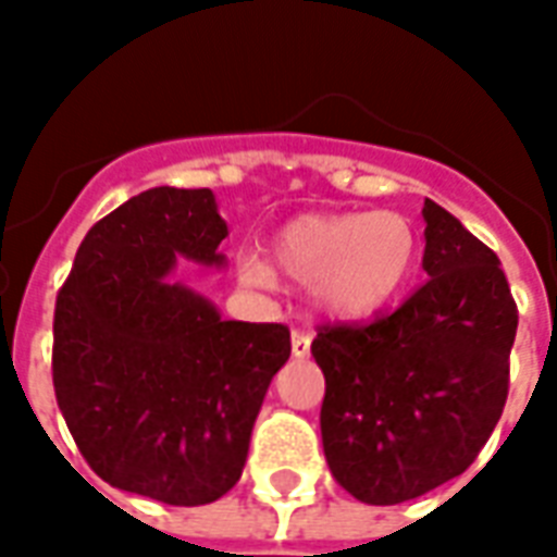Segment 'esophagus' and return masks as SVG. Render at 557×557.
I'll list each match as a JSON object with an SVG mask.
<instances>
[{
	"instance_id": "34e87169",
	"label": "esophagus",
	"mask_w": 557,
	"mask_h": 557,
	"mask_svg": "<svg viewBox=\"0 0 557 557\" xmlns=\"http://www.w3.org/2000/svg\"><path fill=\"white\" fill-rule=\"evenodd\" d=\"M309 352H312V335H309V332H300V330L292 332V356L309 358Z\"/></svg>"
}]
</instances>
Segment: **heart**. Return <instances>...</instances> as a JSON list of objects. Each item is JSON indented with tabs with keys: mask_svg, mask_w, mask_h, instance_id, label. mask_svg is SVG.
<instances>
[{
	"mask_svg": "<svg viewBox=\"0 0 557 557\" xmlns=\"http://www.w3.org/2000/svg\"><path fill=\"white\" fill-rule=\"evenodd\" d=\"M419 239L413 222L393 210L300 216L274 236V262L297 283H309L318 312L356 321L381 312L413 274ZM245 286L271 288L277 271L245 248L236 257Z\"/></svg>",
	"mask_w": 557,
	"mask_h": 557,
	"instance_id": "heart-1",
	"label": "heart"
}]
</instances>
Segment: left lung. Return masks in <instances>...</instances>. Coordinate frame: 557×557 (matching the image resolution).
I'll use <instances>...</instances> for the list:
<instances>
[{
	"instance_id": "obj_1",
	"label": "left lung",
	"mask_w": 557,
	"mask_h": 557,
	"mask_svg": "<svg viewBox=\"0 0 557 557\" xmlns=\"http://www.w3.org/2000/svg\"><path fill=\"white\" fill-rule=\"evenodd\" d=\"M428 274L396 312L323 326L312 356L326 379L323 454L370 506L422 497L476 459L509 393L518 306L497 253L424 199Z\"/></svg>"
}]
</instances>
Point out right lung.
Wrapping results in <instances>:
<instances>
[{"label": "right lung", "instance_id": "obj_1", "mask_svg": "<svg viewBox=\"0 0 557 557\" xmlns=\"http://www.w3.org/2000/svg\"><path fill=\"white\" fill-rule=\"evenodd\" d=\"M227 222L208 187H152L91 225L54 309V393L91 471L121 492L205 506L243 476L283 323L225 321L173 280L225 269Z\"/></svg>", "mask_w": 557, "mask_h": 557}]
</instances>
